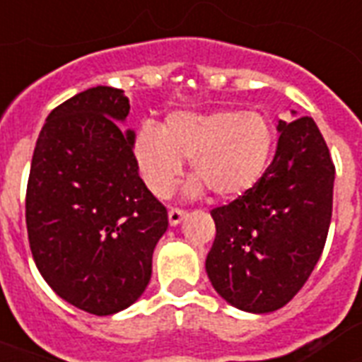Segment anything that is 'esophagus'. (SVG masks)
<instances>
[{"label":"esophagus","mask_w":362,"mask_h":362,"mask_svg":"<svg viewBox=\"0 0 362 362\" xmlns=\"http://www.w3.org/2000/svg\"><path fill=\"white\" fill-rule=\"evenodd\" d=\"M186 210L182 209H170L169 210V223L170 226H178L184 218H186Z\"/></svg>","instance_id":"1"}]
</instances>
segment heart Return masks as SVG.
<instances>
[{"label":"heart","mask_w":362,"mask_h":362,"mask_svg":"<svg viewBox=\"0 0 362 362\" xmlns=\"http://www.w3.org/2000/svg\"><path fill=\"white\" fill-rule=\"evenodd\" d=\"M272 148L270 122L240 110L173 112L159 127L142 125L131 142L136 170L159 199L169 197L187 159L195 192L204 186L216 197H238L263 178Z\"/></svg>","instance_id":"obj_1"}]
</instances>
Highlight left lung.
I'll list each match as a JSON object with an SVG mask.
<instances>
[{
	"label": "left lung",
	"mask_w": 362,
	"mask_h": 362,
	"mask_svg": "<svg viewBox=\"0 0 362 362\" xmlns=\"http://www.w3.org/2000/svg\"><path fill=\"white\" fill-rule=\"evenodd\" d=\"M280 141L263 178L212 209L206 255L212 286L235 308L267 314L286 306L312 274L332 216L334 163L310 116L278 124Z\"/></svg>",
	"instance_id": "1"
}]
</instances>
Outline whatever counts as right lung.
<instances>
[{"instance_id":"1","label":"right lung","mask_w":362,"mask_h":362,"mask_svg":"<svg viewBox=\"0 0 362 362\" xmlns=\"http://www.w3.org/2000/svg\"><path fill=\"white\" fill-rule=\"evenodd\" d=\"M118 88L76 93L48 115L25 189L33 261L47 284L76 308L110 315L141 297L167 209L139 176L135 133Z\"/></svg>"}]
</instances>
